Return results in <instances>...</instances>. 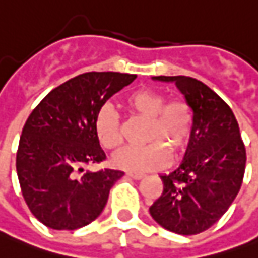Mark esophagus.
Instances as JSON below:
<instances>
[{
	"mask_svg": "<svg viewBox=\"0 0 258 258\" xmlns=\"http://www.w3.org/2000/svg\"><path fill=\"white\" fill-rule=\"evenodd\" d=\"M129 178H132V179H136V181H139V179H142L145 175L144 173H132V172H127L126 173Z\"/></svg>",
	"mask_w": 258,
	"mask_h": 258,
	"instance_id": "1",
	"label": "esophagus"
}]
</instances>
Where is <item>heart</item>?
Here are the masks:
<instances>
[{"label":"heart","mask_w":258,"mask_h":258,"mask_svg":"<svg viewBox=\"0 0 258 258\" xmlns=\"http://www.w3.org/2000/svg\"><path fill=\"white\" fill-rule=\"evenodd\" d=\"M127 110L148 120L142 148H124L112 158V164L126 172L141 173L161 169L169 164L171 155L178 156L186 149L194 131V114L185 100L166 97L154 89L136 90L124 100ZM96 135L100 145L113 151L122 145V131L117 114L104 106L96 117Z\"/></svg>","instance_id":"heart-1"}]
</instances>
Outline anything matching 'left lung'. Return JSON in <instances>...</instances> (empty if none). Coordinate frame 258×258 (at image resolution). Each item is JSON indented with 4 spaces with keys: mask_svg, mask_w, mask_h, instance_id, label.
I'll return each mask as SVG.
<instances>
[{
    "mask_svg": "<svg viewBox=\"0 0 258 258\" xmlns=\"http://www.w3.org/2000/svg\"><path fill=\"white\" fill-rule=\"evenodd\" d=\"M173 82L194 113V131L182 164L161 175L164 192L149 213L165 230L194 235L208 230L241 188L245 146L230 106L203 82L186 76H155Z\"/></svg>",
    "mask_w": 258,
    "mask_h": 258,
    "instance_id": "obj_1",
    "label": "left lung"
}]
</instances>
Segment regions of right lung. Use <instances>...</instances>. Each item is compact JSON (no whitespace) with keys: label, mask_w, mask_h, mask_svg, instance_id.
Returning <instances> with one entry per match:
<instances>
[{"label":"right lung","mask_w":258,"mask_h":258,"mask_svg":"<svg viewBox=\"0 0 258 258\" xmlns=\"http://www.w3.org/2000/svg\"><path fill=\"white\" fill-rule=\"evenodd\" d=\"M136 75L90 72L53 89L28 116L17 151V175L25 204L53 230H77L103 211L122 171L83 172L106 159L96 117Z\"/></svg>","instance_id":"obj_1"}]
</instances>
